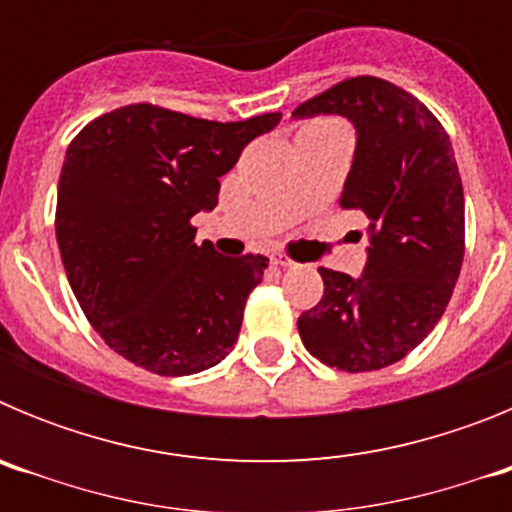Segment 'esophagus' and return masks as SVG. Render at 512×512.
I'll return each mask as SVG.
<instances>
[{
	"mask_svg": "<svg viewBox=\"0 0 512 512\" xmlns=\"http://www.w3.org/2000/svg\"><path fill=\"white\" fill-rule=\"evenodd\" d=\"M271 264L284 266V269H287V266H295V261L289 259V256H282V253H274V256H271Z\"/></svg>",
	"mask_w": 512,
	"mask_h": 512,
	"instance_id": "esophagus-1",
	"label": "esophagus"
}]
</instances>
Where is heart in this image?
Returning a JSON list of instances; mask_svg holds the SVG:
<instances>
[{
	"instance_id": "heart-1",
	"label": "heart",
	"mask_w": 512,
	"mask_h": 512,
	"mask_svg": "<svg viewBox=\"0 0 512 512\" xmlns=\"http://www.w3.org/2000/svg\"><path fill=\"white\" fill-rule=\"evenodd\" d=\"M330 130H341V122L336 120H310L300 128V135H318V133H330Z\"/></svg>"
}]
</instances>
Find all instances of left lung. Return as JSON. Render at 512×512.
<instances>
[{"instance_id":"8db88e82","label":"left lung","mask_w":512,"mask_h":512,"mask_svg":"<svg viewBox=\"0 0 512 512\" xmlns=\"http://www.w3.org/2000/svg\"><path fill=\"white\" fill-rule=\"evenodd\" d=\"M356 125L343 210L369 217L359 279L320 266L323 297L297 320L305 348L341 372H377L423 341L454 295L464 261V187L451 140L418 97L379 76H351L297 107Z\"/></svg>"}]
</instances>
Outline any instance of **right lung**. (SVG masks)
<instances>
[{
  "label": "right lung",
  "instance_id": "obj_1",
  "mask_svg": "<svg viewBox=\"0 0 512 512\" xmlns=\"http://www.w3.org/2000/svg\"><path fill=\"white\" fill-rule=\"evenodd\" d=\"M282 112L215 122L138 102L104 112L66 148L56 241L79 307L102 341L146 372L184 377L220 364L269 259L194 243L228 174Z\"/></svg>",
  "mask_w": 512,
  "mask_h": 512
}]
</instances>
